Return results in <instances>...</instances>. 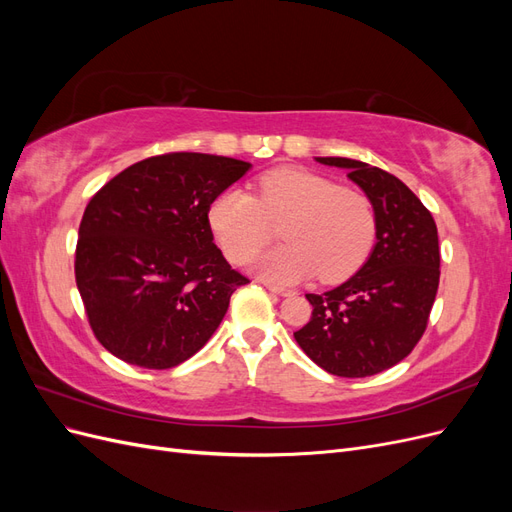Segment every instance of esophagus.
<instances>
[{
    "instance_id": "esophagus-1",
    "label": "esophagus",
    "mask_w": 512,
    "mask_h": 512,
    "mask_svg": "<svg viewBox=\"0 0 512 512\" xmlns=\"http://www.w3.org/2000/svg\"><path fill=\"white\" fill-rule=\"evenodd\" d=\"M271 292H275V294H282V297H290L292 294V290H288V288H284V286H277V284H265Z\"/></svg>"
}]
</instances>
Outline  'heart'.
Masks as SVG:
<instances>
[{"label": "heart", "mask_w": 512, "mask_h": 512, "mask_svg": "<svg viewBox=\"0 0 512 512\" xmlns=\"http://www.w3.org/2000/svg\"><path fill=\"white\" fill-rule=\"evenodd\" d=\"M284 245L262 254L260 275L299 282L318 273L342 282L367 260L376 241V209L365 192L337 185L305 168H275L256 183V196L226 190L209 207V226L230 262H247L280 224Z\"/></svg>", "instance_id": "obj_1"}]
</instances>
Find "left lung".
I'll use <instances>...</instances> for the list:
<instances>
[{"label": "left lung", "mask_w": 512, "mask_h": 512, "mask_svg": "<svg viewBox=\"0 0 512 512\" xmlns=\"http://www.w3.org/2000/svg\"><path fill=\"white\" fill-rule=\"evenodd\" d=\"M346 168L376 209V245L359 273L322 294H305L312 318L294 333L318 367L367 378L404 361L423 337L440 284L438 228L404 181L350 158H316Z\"/></svg>", "instance_id": "1"}]
</instances>
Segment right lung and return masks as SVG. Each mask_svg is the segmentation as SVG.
Wrapping results in <instances>:
<instances>
[{"instance_id":"1","label":"right lung","mask_w":512,"mask_h":512,"mask_svg":"<svg viewBox=\"0 0 512 512\" xmlns=\"http://www.w3.org/2000/svg\"><path fill=\"white\" fill-rule=\"evenodd\" d=\"M252 164L175 151L121 170L91 196L74 277L89 327L117 359L170 369L220 327L247 284L213 243L209 207Z\"/></svg>"}]
</instances>
